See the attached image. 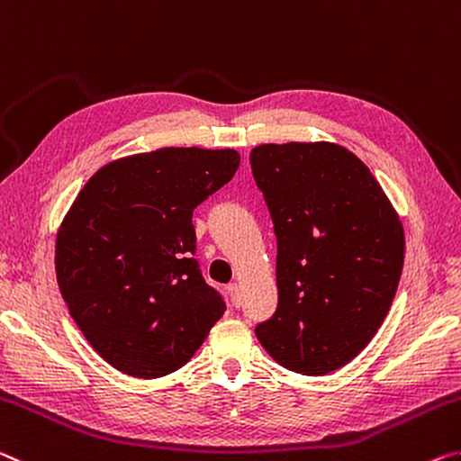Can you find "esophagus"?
Segmentation results:
<instances>
[{
    "label": "esophagus",
    "instance_id": "34e87169",
    "mask_svg": "<svg viewBox=\"0 0 461 461\" xmlns=\"http://www.w3.org/2000/svg\"><path fill=\"white\" fill-rule=\"evenodd\" d=\"M226 290H229V296H230L232 304L239 308L240 306V288H239V284H230Z\"/></svg>",
    "mask_w": 461,
    "mask_h": 461
}]
</instances>
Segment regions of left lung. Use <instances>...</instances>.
<instances>
[{
	"instance_id": "8db88e82",
	"label": "left lung",
	"mask_w": 461,
	"mask_h": 461,
	"mask_svg": "<svg viewBox=\"0 0 461 461\" xmlns=\"http://www.w3.org/2000/svg\"><path fill=\"white\" fill-rule=\"evenodd\" d=\"M249 161L277 240V308L255 335L285 369L335 372L386 319L402 224L366 165L333 142L259 145Z\"/></svg>"
}]
</instances>
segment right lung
<instances>
[{"instance_id":"obj_1","label":"right lung","mask_w":461,"mask_h":461,"mask_svg":"<svg viewBox=\"0 0 461 461\" xmlns=\"http://www.w3.org/2000/svg\"><path fill=\"white\" fill-rule=\"evenodd\" d=\"M237 150L167 147L118 159L60 226L57 282L83 337L134 378L184 367L226 311L195 259L194 208L229 184Z\"/></svg>"}]
</instances>
